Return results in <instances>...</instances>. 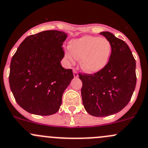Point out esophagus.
Instances as JSON below:
<instances>
[{
    "instance_id": "esophagus-1",
    "label": "esophagus",
    "mask_w": 148,
    "mask_h": 148,
    "mask_svg": "<svg viewBox=\"0 0 148 148\" xmlns=\"http://www.w3.org/2000/svg\"><path fill=\"white\" fill-rule=\"evenodd\" d=\"M73 73H74V77H75V78H77V77H78V74H77V71H76L75 69H73Z\"/></svg>"
}]
</instances>
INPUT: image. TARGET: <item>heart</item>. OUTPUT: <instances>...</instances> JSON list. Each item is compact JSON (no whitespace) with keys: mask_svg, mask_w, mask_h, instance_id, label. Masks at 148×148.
<instances>
[{"mask_svg":"<svg viewBox=\"0 0 148 148\" xmlns=\"http://www.w3.org/2000/svg\"><path fill=\"white\" fill-rule=\"evenodd\" d=\"M70 51L65 53V57L73 63L80 59L81 68L85 72L95 74L106 66L111 53V45L105 38L86 35L69 42Z\"/></svg>","mask_w":148,"mask_h":148,"instance_id":"1","label":"heart"}]
</instances>
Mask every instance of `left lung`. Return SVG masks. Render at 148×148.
Here are the masks:
<instances>
[{
    "mask_svg": "<svg viewBox=\"0 0 148 148\" xmlns=\"http://www.w3.org/2000/svg\"><path fill=\"white\" fill-rule=\"evenodd\" d=\"M111 45L108 64L95 74L79 73L82 103L93 116L116 114L129 103L136 87V61L127 44L112 33L103 32Z\"/></svg>",
    "mask_w": 148,
    "mask_h": 148,
    "instance_id": "8db88e82",
    "label": "left lung"
}]
</instances>
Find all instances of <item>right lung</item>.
<instances>
[{"label": "right lung", "instance_id": "right-lung-1", "mask_svg": "<svg viewBox=\"0 0 148 148\" xmlns=\"http://www.w3.org/2000/svg\"><path fill=\"white\" fill-rule=\"evenodd\" d=\"M67 34L46 30L28 36L11 58L9 84L23 109L40 116L59 110L62 95L71 79L72 70L62 67V45Z\"/></svg>", "mask_w": 148, "mask_h": 148}]
</instances>
